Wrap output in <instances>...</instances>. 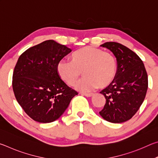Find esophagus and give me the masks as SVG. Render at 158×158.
I'll return each mask as SVG.
<instances>
[{
	"instance_id": "34e87169",
	"label": "esophagus",
	"mask_w": 158,
	"mask_h": 158,
	"mask_svg": "<svg viewBox=\"0 0 158 158\" xmlns=\"http://www.w3.org/2000/svg\"><path fill=\"white\" fill-rule=\"evenodd\" d=\"M81 95L85 96V97H91V96L93 95V93H81Z\"/></svg>"
}]
</instances>
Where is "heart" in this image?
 Here are the masks:
<instances>
[{
    "label": "heart",
    "mask_w": 158,
    "mask_h": 158,
    "mask_svg": "<svg viewBox=\"0 0 158 158\" xmlns=\"http://www.w3.org/2000/svg\"><path fill=\"white\" fill-rule=\"evenodd\" d=\"M116 60L111 53L87 46L73 53L71 61L60 60L56 72L62 81L73 86L84 69L85 77L77 83L75 88L81 92H89L98 86L103 89L110 85L116 76Z\"/></svg>",
    "instance_id": "heart-1"
}]
</instances>
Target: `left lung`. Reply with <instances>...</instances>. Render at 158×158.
I'll return each instance as SVG.
<instances>
[{
    "label": "left lung",
    "mask_w": 158,
    "mask_h": 158,
    "mask_svg": "<svg viewBox=\"0 0 158 158\" xmlns=\"http://www.w3.org/2000/svg\"><path fill=\"white\" fill-rule=\"evenodd\" d=\"M100 46L114 53L117 71L111 84L100 92L106 104L100 114L109 122L121 123L130 120L142 105L148 89V75L143 61L129 48L114 42Z\"/></svg>",
    "instance_id": "left-lung-1"
}]
</instances>
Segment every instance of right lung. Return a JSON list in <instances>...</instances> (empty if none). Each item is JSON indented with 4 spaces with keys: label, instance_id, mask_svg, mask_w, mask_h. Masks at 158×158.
<instances>
[{
    "label": "right lung",
    "instance_id": "add662e5",
    "mask_svg": "<svg viewBox=\"0 0 158 158\" xmlns=\"http://www.w3.org/2000/svg\"><path fill=\"white\" fill-rule=\"evenodd\" d=\"M72 49L52 40L29 48L15 67L12 88L18 103L32 119L51 123L61 116L78 93L58 77V63Z\"/></svg>",
    "mask_w": 158,
    "mask_h": 158
}]
</instances>
